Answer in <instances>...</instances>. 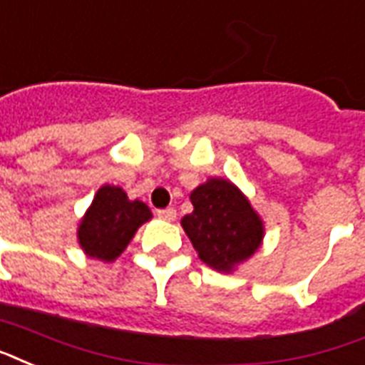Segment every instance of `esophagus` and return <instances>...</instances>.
<instances>
[{"instance_id": "34e87169", "label": "esophagus", "mask_w": 365, "mask_h": 365, "mask_svg": "<svg viewBox=\"0 0 365 365\" xmlns=\"http://www.w3.org/2000/svg\"><path fill=\"white\" fill-rule=\"evenodd\" d=\"M157 216L160 220L172 222V220H176V210L174 208H160V210H157Z\"/></svg>"}]
</instances>
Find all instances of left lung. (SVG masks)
I'll return each instance as SVG.
<instances>
[{"label": "left lung", "mask_w": 365, "mask_h": 365, "mask_svg": "<svg viewBox=\"0 0 365 365\" xmlns=\"http://www.w3.org/2000/svg\"><path fill=\"white\" fill-rule=\"evenodd\" d=\"M193 212L182 226L199 258L210 268L230 272L262 241V220L233 183L212 178L191 193Z\"/></svg>", "instance_id": "left-lung-1"}]
</instances>
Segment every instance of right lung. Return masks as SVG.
<instances>
[{
    "mask_svg": "<svg viewBox=\"0 0 365 365\" xmlns=\"http://www.w3.org/2000/svg\"><path fill=\"white\" fill-rule=\"evenodd\" d=\"M151 216L145 202L130 201L120 187L103 185L83 216L78 239L88 257L110 262L126 249L138 227Z\"/></svg>",
    "mask_w": 365,
    "mask_h": 365,
    "instance_id": "add662e5",
    "label": "right lung"
}]
</instances>
